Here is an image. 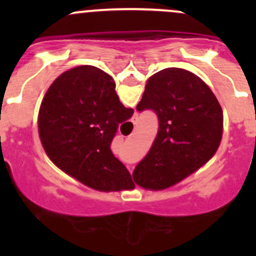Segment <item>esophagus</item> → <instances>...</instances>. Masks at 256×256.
Returning <instances> with one entry per match:
<instances>
[{
    "mask_svg": "<svg viewBox=\"0 0 256 256\" xmlns=\"http://www.w3.org/2000/svg\"><path fill=\"white\" fill-rule=\"evenodd\" d=\"M130 171H131V170H130Z\"/></svg>",
    "mask_w": 256,
    "mask_h": 256,
    "instance_id": "1",
    "label": "esophagus"
}]
</instances>
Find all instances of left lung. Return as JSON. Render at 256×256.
Instances as JSON below:
<instances>
[{
  "label": "left lung",
  "mask_w": 256,
  "mask_h": 256,
  "mask_svg": "<svg viewBox=\"0 0 256 256\" xmlns=\"http://www.w3.org/2000/svg\"><path fill=\"white\" fill-rule=\"evenodd\" d=\"M138 112L152 110L158 132L134 170V182L158 190L176 184L214 156L223 134V112L209 86L190 72L166 68L147 80Z\"/></svg>",
  "instance_id": "8db88e82"
}]
</instances>
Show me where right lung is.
<instances>
[{
    "label": "right lung",
    "instance_id": "right-lung-1",
    "mask_svg": "<svg viewBox=\"0 0 256 256\" xmlns=\"http://www.w3.org/2000/svg\"><path fill=\"white\" fill-rule=\"evenodd\" d=\"M115 86L102 69L76 66L54 80L38 116L49 158L85 186L104 192L132 188L130 172L110 148L118 125L134 114L121 104Z\"/></svg>",
    "mask_w": 256,
    "mask_h": 256
}]
</instances>
